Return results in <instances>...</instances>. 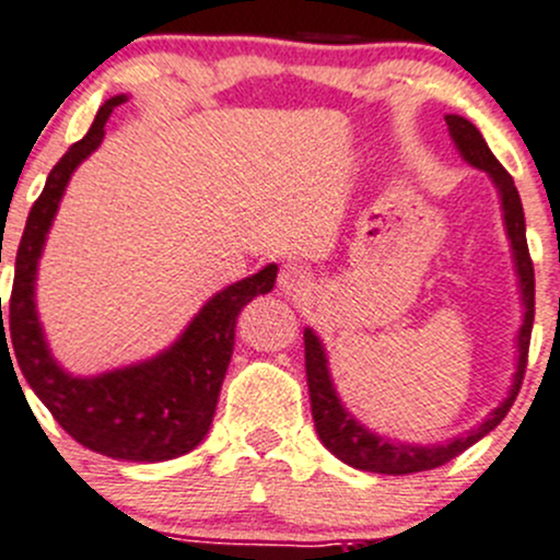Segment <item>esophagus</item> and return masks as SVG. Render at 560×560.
I'll list each match as a JSON object with an SVG mask.
<instances>
[{"label":"esophagus","instance_id":"obj_1","mask_svg":"<svg viewBox=\"0 0 560 560\" xmlns=\"http://www.w3.org/2000/svg\"><path fill=\"white\" fill-rule=\"evenodd\" d=\"M279 287L281 292L290 294V298H303V294H308L313 287L311 268L303 266V262H287V266L279 270Z\"/></svg>","mask_w":560,"mask_h":560}]
</instances>
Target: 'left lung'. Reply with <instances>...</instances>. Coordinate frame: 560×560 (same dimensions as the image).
Returning a JSON list of instances; mask_svg holds the SVG:
<instances>
[{
    "mask_svg": "<svg viewBox=\"0 0 560 560\" xmlns=\"http://www.w3.org/2000/svg\"><path fill=\"white\" fill-rule=\"evenodd\" d=\"M446 125L457 143L459 153L472 164V167L489 172L494 186L500 188L502 196V212H505V229L515 252V268H518L521 279V294H524V327L518 331V370H515L513 388L510 396L500 404L487 420L478 428H472L463 439H454L450 444L439 446H407V444H393L388 439L370 433L361 428L353 417L342 409L340 398H337L331 380L327 372V355H324L322 342L305 329V377H308V393H311V411L313 422H316V433L322 444L335 454L337 459L350 465V468L370 470V472H385V476H409V472L433 470L446 465L450 459L463 454L468 446L481 441L489 430H494L505 420V415L513 407L515 396H518L521 383L526 374V361H529V342H532V324H534V262L529 255V244H526V223H524V207H521L518 188H515L510 172L497 162L494 153L489 151L483 135L470 125L463 116H446Z\"/></svg>",
    "mask_w": 560,
    "mask_h": 560,
    "instance_id": "8db88e82",
    "label": "left lung"
}]
</instances>
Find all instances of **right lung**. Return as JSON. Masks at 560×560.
<instances>
[{
    "label": "right lung",
    "mask_w": 560,
    "mask_h": 560,
    "mask_svg": "<svg viewBox=\"0 0 560 560\" xmlns=\"http://www.w3.org/2000/svg\"><path fill=\"white\" fill-rule=\"evenodd\" d=\"M119 103H125V95L103 103L90 132L60 156L31 207L15 255L10 316L0 318V346L4 350L8 342V355L13 350L10 364L15 361L12 370H21L31 390L73 441L114 459L164 463L199 446L210 430L233 353L236 318L252 298L273 290L276 266L214 294L180 340L145 364L92 380L71 377L55 364L36 318V262L71 172L101 145L103 127Z\"/></svg>",
    "instance_id": "right-lung-1"
}]
</instances>
